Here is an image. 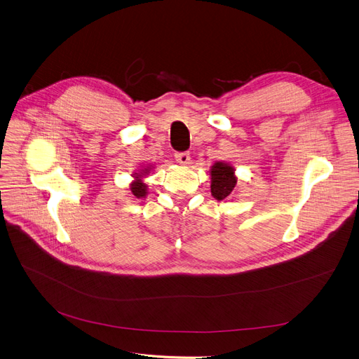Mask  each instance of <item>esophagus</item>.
<instances>
[{"label":"esophagus","mask_w":359,"mask_h":359,"mask_svg":"<svg viewBox=\"0 0 359 359\" xmlns=\"http://www.w3.org/2000/svg\"><path fill=\"white\" fill-rule=\"evenodd\" d=\"M175 157H176L177 163H179V164H182V165L189 164V161H191V155H189V152H176Z\"/></svg>","instance_id":"34e87169"}]
</instances>
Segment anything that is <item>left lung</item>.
Segmentation results:
<instances>
[{
    "instance_id": "1",
    "label": "left lung",
    "mask_w": 359,
    "mask_h": 359,
    "mask_svg": "<svg viewBox=\"0 0 359 359\" xmlns=\"http://www.w3.org/2000/svg\"><path fill=\"white\" fill-rule=\"evenodd\" d=\"M211 194L217 201H222L227 198L236 186V176H235V168H233L227 163L218 161L215 163L211 170Z\"/></svg>"
}]
</instances>
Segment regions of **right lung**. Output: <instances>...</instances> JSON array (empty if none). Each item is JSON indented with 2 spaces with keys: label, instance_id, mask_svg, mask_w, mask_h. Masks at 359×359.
I'll use <instances>...</instances> for the list:
<instances>
[{
  "label": "right lung",
  "instance_id": "1",
  "mask_svg": "<svg viewBox=\"0 0 359 359\" xmlns=\"http://www.w3.org/2000/svg\"><path fill=\"white\" fill-rule=\"evenodd\" d=\"M149 171V168H145L142 170L141 173H135V182L130 184V189H132V194L136 196V198H144L147 196V184L142 182L141 177H144L147 173Z\"/></svg>",
  "mask_w": 359,
  "mask_h": 359
}]
</instances>
